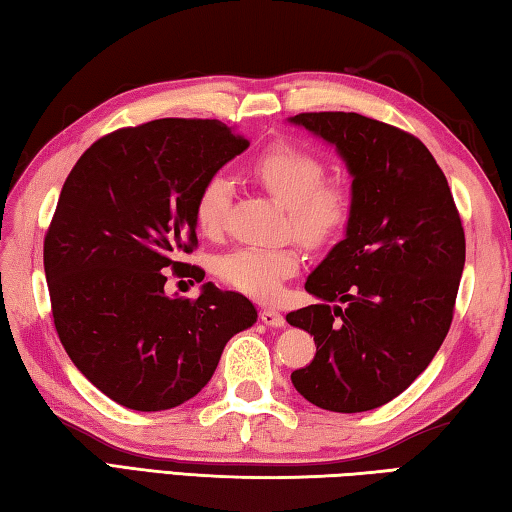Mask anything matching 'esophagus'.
Wrapping results in <instances>:
<instances>
[{
    "mask_svg": "<svg viewBox=\"0 0 512 512\" xmlns=\"http://www.w3.org/2000/svg\"><path fill=\"white\" fill-rule=\"evenodd\" d=\"M261 321L270 328H283L285 326V317L281 315L279 310H272V308L261 310Z\"/></svg>",
    "mask_w": 512,
    "mask_h": 512,
    "instance_id": "esophagus-1",
    "label": "esophagus"
}]
</instances>
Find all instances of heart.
I'll return each instance as SVG.
<instances>
[{
    "mask_svg": "<svg viewBox=\"0 0 512 512\" xmlns=\"http://www.w3.org/2000/svg\"><path fill=\"white\" fill-rule=\"evenodd\" d=\"M254 177L290 211L294 236L306 245H324L346 227L351 195L344 184L324 182L326 166L315 152L276 143L254 161ZM231 195L233 186L222 175H213L202 184L193 215L206 236L222 231ZM299 265L297 247H238L220 258L218 274L231 288L272 301L281 294L285 279L299 272Z\"/></svg>",
    "mask_w": 512,
    "mask_h": 512,
    "instance_id": "b5f03b06",
    "label": "heart"
}]
</instances>
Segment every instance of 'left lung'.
Listing matches in <instances>:
<instances>
[{"label": "left lung", "instance_id": "8db88e82", "mask_svg": "<svg viewBox=\"0 0 512 512\" xmlns=\"http://www.w3.org/2000/svg\"><path fill=\"white\" fill-rule=\"evenodd\" d=\"M288 123L330 143L351 175L344 240L306 281L317 303L285 317L317 344L292 384L321 409L369 411L400 396L450 330L465 265L461 218L443 170L411 134L355 112Z\"/></svg>", "mask_w": 512, "mask_h": 512}]
</instances>
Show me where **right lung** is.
<instances>
[{"mask_svg":"<svg viewBox=\"0 0 512 512\" xmlns=\"http://www.w3.org/2000/svg\"><path fill=\"white\" fill-rule=\"evenodd\" d=\"M247 146L215 119H157L92 143L62 186L44 238L53 324L76 369L123 407L191 400L256 324L249 299L213 283L195 301L164 292L166 267L182 272L177 256L197 245L202 184Z\"/></svg>","mask_w":512,"mask_h":512,"instance_id":"right-lung-1","label":"right lung"}]
</instances>
